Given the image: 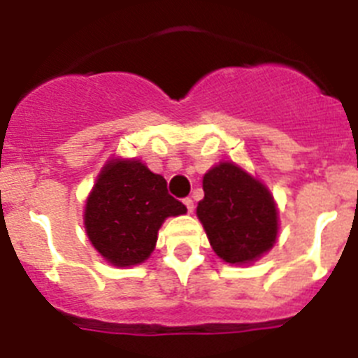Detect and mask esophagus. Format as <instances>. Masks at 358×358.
<instances>
[{
    "label": "esophagus",
    "instance_id": "34e87169",
    "mask_svg": "<svg viewBox=\"0 0 358 358\" xmlns=\"http://www.w3.org/2000/svg\"><path fill=\"white\" fill-rule=\"evenodd\" d=\"M185 206L188 208V211L192 213V211H194V201H192V199H185Z\"/></svg>",
    "mask_w": 358,
    "mask_h": 358
}]
</instances>
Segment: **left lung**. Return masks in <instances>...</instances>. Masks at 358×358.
Masks as SVG:
<instances>
[{
  "label": "left lung",
  "mask_w": 358,
  "mask_h": 358,
  "mask_svg": "<svg viewBox=\"0 0 358 358\" xmlns=\"http://www.w3.org/2000/svg\"><path fill=\"white\" fill-rule=\"evenodd\" d=\"M202 189L197 217L218 258L248 265L273 249L280 215L264 182L233 161H222L204 173Z\"/></svg>",
  "instance_id": "1"
}]
</instances>
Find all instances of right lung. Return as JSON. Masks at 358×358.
I'll return each mask as SVG.
<instances>
[{
    "instance_id": "obj_1",
    "label": "right lung",
    "mask_w": 358,
    "mask_h": 358,
    "mask_svg": "<svg viewBox=\"0 0 358 358\" xmlns=\"http://www.w3.org/2000/svg\"><path fill=\"white\" fill-rule=\"evenodd\" d=\"M185 213V204L169 195L163 176L140 159L113 157L87 195L84 226L107 264L132 267L152 255L164 220Z\"/></svg>"
}]
</instances>
